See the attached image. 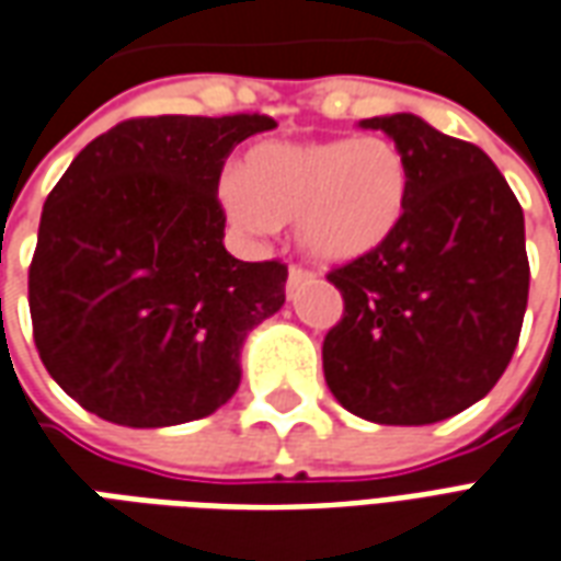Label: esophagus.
Listing matches in <instances>:
<instances>
[{
	"mask_svg": "<svg viewBox=\"0 0 561 561\" xmlns=\"http://www.w3.org/2000/svg\"><path fill=\"white\" fill-rule=\"evenodd\" d=\"M306 279H312V273H306V270H300V267L288 270V291H294V288H297V285Z\"/></svg>",
	"mask_w": 561,
	"mask_h": 561,
	"instance_id": "esophagus-1",
	"label": "esophagus"
}]
</instances>
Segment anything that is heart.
I'll return each instance as SVG.
<instances>
[{
	"instance_id": "1",
	"label": "heart",
	"mask_w": 561,
	"mask_h": 561,
	"mask_svg": "<svg viewBox=\"0 0 561 561\" xmlns=\"http://www.w3.org/2000/svg\"><path fill=\"white\" fill-rule=\"evenodd\" d=\"M410 202V165L383 136L255 145L240 175L222 181V205L249 234L294 222L306 259L342 267L375 255Z\"/></svg>"
}]
</instances>
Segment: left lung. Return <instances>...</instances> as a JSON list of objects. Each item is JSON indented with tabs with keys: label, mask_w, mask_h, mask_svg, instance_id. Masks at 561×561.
<instances>
[{
	"label": "left lung",
	"mask_w": 561,
	"mask_h": 561,
	"mask_svg": "<svg viewBox=\"0 0 561 561\" xmlns=\"http://www.w3.org/2000/svg\"><path fill=\"white\" fill-rule=\"evenodd\" d=\"M410 165L404 222L330 273L344 318L323 339L335 401L377 425H434L472 408L512 363L529 300L524 210L479 145L413 112L363 118Z\"/></svg>",
	"instance_id": "left-lung-1"
}]
</instances>
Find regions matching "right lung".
I'll use <instances>...</instances> for the list:
<instances>
[{"mask_svg":"<svg viewBox=\"0 0 561 561\" xmlns=\"http://www.w3.org/2000/svg\"><path fill=\"white\" fill-rule=\"evenodd\" d=\"M273 127L267 115L133 118L53 186L28 309L41 363L89 413L169 428L238 392L243 342L282 309L288 267L228 252L219 172Z\"/></svg>","mask_w":561,"mask_h":561,"instance_id":"obj_1","label":"right lung"}]
</instances>
